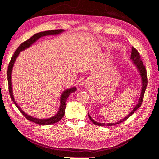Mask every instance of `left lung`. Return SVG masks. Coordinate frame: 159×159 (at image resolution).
Wrapping results in <instances>:
<instances>
[{
    "label": "left lung",
    "instance_id": "1",
    "mask_svg": "<svg viewBox=\"0 0 159 159\" xmlns=\"http://www.w3.org/2000/svg\"><path fill=\"white\" fill-rule=\"evenodd\" d=\"M131 59L133 60V63L135 64L139 70L140 74H141V79H142V89H141V96H140V98L139 100V102H138L137 104L135 106V107L134 108V109L131 111L130 113L128 115V116L126 117H124V119H122L121 120H120V121H118V122L116 123H113V124H104V123H99V122H97L93 119H92L91 116H89V114L88 113V116L89 117L90 120L92 121V122L97 125V126H113V125H116L117 124H120L122 122V121H126L128 117H130L132 115H133L134 112H135V111L138 109V108H139L141 106V104H142L143 102V96H144V93L145 92H146V87L148 85V78H147V72H146V67L143 64L142 61H141V56L139 55V52L137 51V50L133 47L132 48V53H131Z\"/></svg>",
    "mask_w": 159,
    "mask_h": 159
}]
</instances>
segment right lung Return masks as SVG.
<instances>
[{
  "label": "right lung",
  "mask_w": 159,
  "mask_h": 159,
  "mask_svg": "<svg viewBox=\"0 0 159 159\" xmlns=\"http://www.w3.org/2000/svg\"><path fill=\"white\" fill-rule=\"evenodd\" d=\"M63 30L62 29H57V30H51V31H43V32H39L38 33H36L34 35H33L29 39L26 40V41L22 42L21 44H20L18 48H17V50L15 51L14 54H13L11 61L9 63L8 66V69H7V80H8V85H9V95L11 96V98L13 100V102H14L16 104V106L17 108L19 109L20 112L22 113V114L25 116L26 119L28 120L33 121L35 124H40V125H50V124H53L55 123L58 122L59 121L62 119L64 114H65V109H66V102L67 100V98H68L69 95H70L71 93H73L74 92H76V87H72L71 89H66L65 92H63L62 93L61 96V104H60V107H59V111L58 113L55 115V116H53L50 118H48V119H37V118L33 117L26 115L25 112H23L22 110L20 109V107L16 104L15 102L14 98H13V92H12V87H11V72H12V68H13V63H14L15 61L17 58V57L18 56L19 53L20 51L25 50L26 48H27L28 47L31 46L32 43H34L37 39H38L39 38H41V37L45 36V35H56V34H59L61 32H62Z\"/></svg>",
  "instance_id": "right-lung-1"
}]
</instances>
